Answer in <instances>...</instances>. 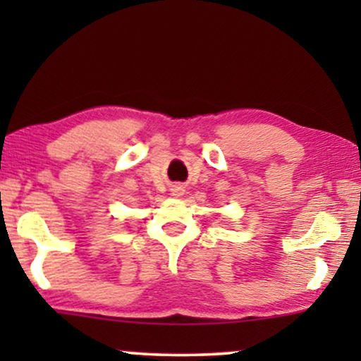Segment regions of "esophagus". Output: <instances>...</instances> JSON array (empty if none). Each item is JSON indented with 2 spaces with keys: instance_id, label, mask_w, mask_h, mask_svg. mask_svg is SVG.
Returning <instances> with one entry per match:
<instances>
[{
  "instance_id": "1",
  "label": "esophagus",
  "mask_w": 361,
  "mask_h": 361,
  "mask_svg": "<svg viewBox=\"0 0 361 361\" xmlns=\"http://www.w3.org/2000/svg\"><path fill=\"white\" fill-rule=\"evenodd\" d=\"M171 192H172V195H174V197H182V195H184L185 189L182 185H172Z\"/></svg>"
}]
</instances>
